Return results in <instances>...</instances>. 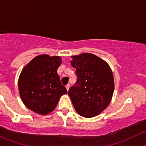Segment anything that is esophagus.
Listing matches in <instances>:
<instances>
[{"label":"esophagus","instance_id":"1","mask_svg":"<svg viewBox=\"0 0 146 146\" xmlns=\"http://www.w3.org/2000/svg\"><path fill=\"white\" fill-rule=\"evenodd\" d=\"M66 89H67V90L68 91L69 88H70V85H69V84H67V85H66Z\"/></svg>","mask_w":146,"mask_h":146}]
</instances>
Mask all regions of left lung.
Instances as JSON below:
<instances>
[{"instance_id": "8db88e82", "label": "left lung", "mask_w": 146, "mask_h": 146, "mask_svg": "<svg viewBox=\"0 0 146 146\" xmlns=\"http://www.w3.org/2000/svg\"><path fill=\"white\" fill-rule=\"evenodd\" d=\"M70 64L76 68L77 82L68 95L75 110L83 117L90 118L102 112L111 102L114 80L109 64L93 54L72 56Z\"/></svg>"}]
</instances>
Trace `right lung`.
Here are the masks:
<instances>
[{
	"instance_id": "right-lung-1",
	"label": "right lung",
	"mask_w": 146,
	"mask_h": 146,
	"mask_svg": "<svg viewBox=\"0 0 146 146\" xmlns=\"http://www.w3.org/2000/svg\"><path fill=\"white\" fill-rule=\"evenodd\" d=\"M62 62L60 56L42 54L25 66L18 79L20 98L32 111L46 115L54 110L60 98L67 94L57 69Z\"/></svg>"
}]
</instances>
